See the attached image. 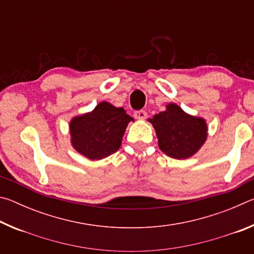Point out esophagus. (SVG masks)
<instances>
[{
    "label": "esophagus",
    "mask_w": 254,
    "mask_h": 254,
    "mask_svg": "<svg viewBox=\"0 0 254 254\" xmlns=\"http://www.w3.org/2000/svg\"><path fill=\"white\" fill-rule=\"evenodd\" d=\"M134 118L136 120H144L145 118H147V112L143 111V110L135 111L134 112Z\"/></svg>",
    "instance_id": "1"
}]
</instances>
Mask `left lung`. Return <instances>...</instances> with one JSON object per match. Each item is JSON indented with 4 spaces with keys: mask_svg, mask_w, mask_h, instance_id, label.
Wrapping results in <instances>:
<instances>
[{
    "mask_svg": "<svg viewBox=\"0 0 254 254\" xmlns=\"http://www.w3.org/2000/svg\"><path fill=\"white\" fill-rule=\"evenodd\" d=\"M148 121L156 131L159 148L174 159L192 157L207 139L205 119L186 113L175 103L167 104L165 111Z\"/></svg>",
    "mask_w": 254,
    "mask_h": 254,
    "instance_id": "1",
    "label": "left lung"
}]
</instances>
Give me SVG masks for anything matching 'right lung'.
Listing matches in <instances>:
<instances>
[{"mask_svg": "<svg viewBox=\"0 0 254 254\" xmlns=\"http://www.w3.org/2000/svg\"><path fill=\"white\" fill-rule=\"evenodd\" d=\"M134 122L123 107L101 102L92 112L71 119L69 123L72 148L89 160H101L115 153L122 144L127 124Z\"/></svg>", "mask_w": 254, "mask_h": 254, "instance_id": "right-lung-1", "label": "right lung"}]
</instances>
